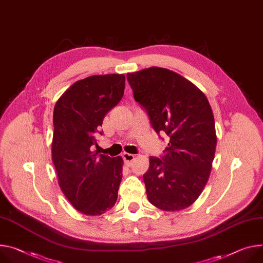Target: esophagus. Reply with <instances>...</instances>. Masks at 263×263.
I'll list each match as a JSON object with an SVG mask.
<instances>
[{
    "instance_id": "obj_1",
    "label": "esophagus",
    "mask_w": 263,
    "mask_h": 263,
    "mask_svg": "<svg viewBox=\"0 0 263 263\" xmlns=\"http://www.w3.org/2000/svg\"><path fill=\"white\" fill-rule=\"evenodd\" d=\"M123 158H124L125 162H126L128 165H131L132 162H133V160H134V158H135V156H134L133 154H130V153H124V154H123Z\"/></svg>"
}]
</instances>
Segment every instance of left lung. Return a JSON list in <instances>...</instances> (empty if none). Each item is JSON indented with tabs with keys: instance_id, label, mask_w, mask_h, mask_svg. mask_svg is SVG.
Returning a JSON list of instances; mask_svg holds the SVG:
<instances>
[{
	"instance_id": "left-lung-1",
	"label": "left lung",
	"mask_w": 263,
	"mask_h": 263,
	"mask_svg": "<svg viewBox=\"0 0 263 263\" xmlns=\"http://www.w3.org/2000/svg\"><path fill=\"white\" fill-rule=\"evenodd\" d=\"M127 80L156 133L170 137L163 155L151 156L144 174L148 199L163 211L183 210L199 197L212 169L217 137L209 101L169 69H142Z\"/></svg>"
}]
</instances>
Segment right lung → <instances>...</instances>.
<instances>
[{"instance_id":"1","label":"right lung","mask_w":263,"mask_h":263,"mask_svg":"<svg viewBox=\"0 0 263 263\" xmlns=\"http://www.w3.org/2000/svg\"><path fill=\"white\" fill-rule=\"evenodd\" d=\"M124 74L92 76L67 89L53 110L52 161L59 184L69 202L79 212L98 216L116 202L123 178V158L98 155L105 115L122 100Z\"/></svg>"}]
</instances>
